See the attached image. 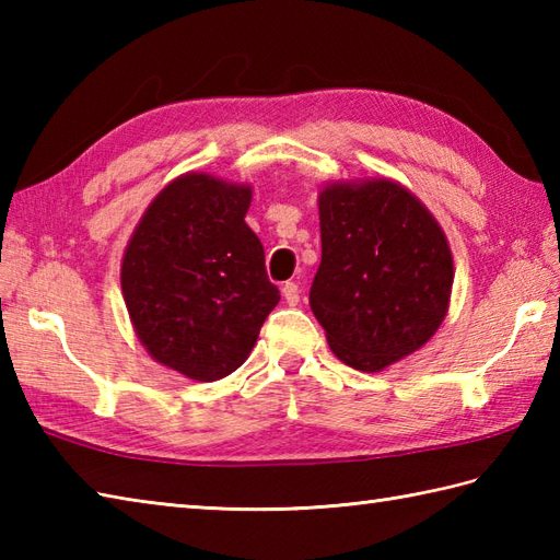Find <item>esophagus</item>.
Instances as JSON below:
<instances>
[{
	"label": "esophagus",
	"mask_w": 560,
	"mask_h": 560,
	"mask_svg": "<svg viewBox=\"0 0 560 560\" xmlns=\"http://www.w3.org/2000/svg\"><path fill=\"white\" fill-rule=\"evenodd\" d=\"M281 293H283V301H287L289 305H299L301 301V287L295 281H287L281 287Z\"/></svg>",
	"instance_id": "obj_1"
}]
</instances>
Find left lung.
I'll list each match as a JSON object with an SVG mask.
<instances>
[{
	"mask_svg": "<svg viewBox=\"0 0 560 560\" xmlns=\"http://www.w3.org/2000/svg\"><path fill=\"white\" fill-rule=\"evenodd\" d=\"M319 235L311 307L339 361L377 373L435 335L455 273L445 233L419 199L392 180L329 185Z\"/></svg>",
	"mask_w": 560,
	"mask_h": 560,
	"instance_id": "left-lung-1",
	"label": "left lung"
}]
</instances>
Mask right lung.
I'll return each mask as SVG.
<instances>
[{"label": "right lung", "mask_w": 560, "mask_h": 560, "mask_svg": "<svg viewBox=\"0 0 560 560\" xmlns=\"http://www.w3.org/2000/svg\"><path fill=\"white\" fill-rule=\"evenodd\" d=\"M249 199L247 185L187 173L151 201L125 249L122 293L141 343L199 383L245 363L281 299L245 223Z\"/></svg>", "instance_id": "1"}]
</instances>
